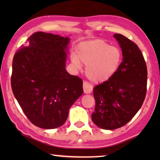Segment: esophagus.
I'll return each instance as SVG.
<instances>
[{
	"label": "esophagus",
	"instance_id": "1",
	"mask_svg": "<svg viewBox=\"0 0 160 160\" xmlns=\"http://www.w3.org/2000/svg\"><path fill=\"white\" fill-rule=\"evenodd\" d=\"M83 89H84V93L86 94L91 93L92 91V85L87 82H84V83H83Z\"/></svg>",
	"mask_w": 160,
	"mask_h": 160
}]
</instances>
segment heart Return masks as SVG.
Listing matches in <instances>:
<instances>
[{"label":"heart","mask_w":160,"mask_h":160,"mask_svg":"<svg viewBox=\"0 0 160 160\" xmlns=\"http://www.w3.org/2000/svg\"><path fill=\"white\" fill-rule=\"evenodd\" d=\"M122 54L119 48L111 47L102 40L84 41L77 47V54H72L71 61L77 68L86 65L85 73L92 82L108 80L117 71Z\"/></svg>","instance_id":"1"}]
</instances>
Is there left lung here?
I'll use <instances>...</instances> for the list:
<instances>
[{
  "label": "left lung",
  "mask_w": 160,
  "mask_h": 160,
  "mask_svg": "<svg viewBox=\"0 0 160 160\" xmlns=\"http://www.w3.org/2000/svg\"><path fill=\"white\" fill-rule=\"evenodd\" d=\"M122 48L123 60L116 73L94 87V123L104 130L128 124L143 103L147 89V67L141 50L121 34H114Z\"/></svg>",
  "instance_id": "obj_1"
}]
</instances>
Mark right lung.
<instances>
[{"label": "right lung", "instance_id": "right-lung-1", "mask_svg": "<svg viewBox=\"0 0 160 160\" xmlns=\"http://www.w3.org/2000/svg\"><path fill=\"white\" fill-rule=\"evenodd\" d=\"M28 47L16 52L11 84L21 108L32 124L43 129L60 127L82 95L83 82L65 70L68 38L36 32Z\"/></svg>", "mask_w": 160, "mask_h": 160}]
</instances>
